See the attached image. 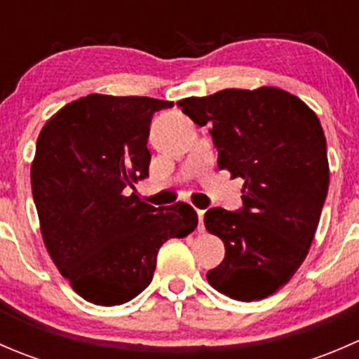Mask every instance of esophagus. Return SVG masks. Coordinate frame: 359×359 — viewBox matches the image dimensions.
Wrapping results in <instances>:
<instances>
[{"label": "esophagus", "mask_w": 359, "mask_h": 359, "mask_svg": "<svg viewBox=\"0 0 359 359\" xmlns=\"http://www.w3.org/2000/svg\"><path fill=\"white\" fill-rule=\"evenodd\" d=\"M196 213H198V220H200V226H198V231H200V233H203V231H205V226H203V217H205V210H196Z\"/></svg>", "instance_id": "obj_1"}]
</instances>
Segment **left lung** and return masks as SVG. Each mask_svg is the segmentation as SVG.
Segmentation results:
<instances>
[{
  "label": "left lung",
  "mask_w": 359,
  "mask_h": 359,
  "mask_svg": "<svg viewBox=\"0 0 359 359\" xmlns=\"http://www.w3.org/2000/svg\"><path fill=\"white\" fill-rule=\"evenodd\" d=\"M179 106L198 126H212L219 166L245 180L240 210L205 213V227L226 247L206 280L231 299H266L304 262L327 200L320 119L299 97L273 86L220 90Z\"/></svg>",
  "instance_id": "obj_1"
}]
</instances>
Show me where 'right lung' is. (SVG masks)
Returning <instances> with one entry per match:
<instances>
[{
  "instance_id": "1",
  "label": "right lung",
  "mask_w": 359,
  "mask_h": 359,
  "mask_svg": "<svg viewBox=\"0 0 359 359\" xmlns=\"http://www.w3.org/2000/svg\"><path fill=\"white\" fill-rule=\"evenodd\" d=\"M149 97L92 93L46 121L36 142L31 187L50 257L76 293L119 306L149 287L158 250L198 226L187 203L140 201L133 184L149 177L154 112Z\"/></svg>"
}]
</instances>
